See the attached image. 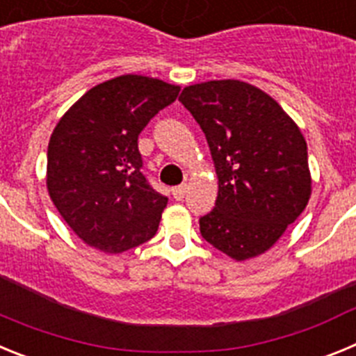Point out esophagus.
<instances>
[{
  "label": "esophagus",
  "mask_w": 356,
  "mask_h": 356,
  "mask_svg": "<svg viewBox=\"0 0 356 356\" xmlns=\"http://www.w3.org/2000/svg\"><path fill=\"white\" fill-rule=\"evenodd\" d=\"M185 193H187V185L185 184H181V185H178V187L172 188V196H175V200H178V201L184 200Z\"/></svg>",
  "instance_id": "obj_1"
}]
</instances>
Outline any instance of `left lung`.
Segmentation results:
<instances>
[{
  "instance_id": "left-lung-1",
  "label": "left lung",
  "mask_w": 356,
  "mask_h": 356,
  "mask_svg": "<svg viewBox=\"0 0 356 356\" xmlns=\"http://www.w3.org/2000/svg\"><path fill=\"white\" fill-rule=\"evenodd\" d=\"M180 102L205 134L219 178L201 237L235 260L264 253L312 193L300 128L271 96L238 80L191 85Z\"/></svg>"
}]
</instances>
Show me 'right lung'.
I'll list each match as a JSON object with an SVG mask.
<instances>
[{
  "instance_id": "1",
  "label": "right lung",
  "mask_w": 356,
  "mask_h": 356,
  "mask_svg": "<svg viewBox=\"0 0 356 356\" xmlns=\"http://www.w3.org/2000/svg\"><path fill=\"white\" fill-rule=\"evenodd\" d=\"M180 87L124 74L96 85L65 112L48 144V191L85 244L122 253L159 229L168 197L143 172L139 134Z\"/></svg>"
}]
</instances>
